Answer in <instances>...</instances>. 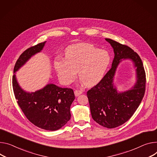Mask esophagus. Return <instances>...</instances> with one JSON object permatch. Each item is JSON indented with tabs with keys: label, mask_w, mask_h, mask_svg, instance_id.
Segmentation results:
<instances>
[{
	"label": "esophagus",
	"mask_w": 157,
	"mask_h": 157,
	"mask_svg": "<svg viewBox=\"0 0 157 157\" xmlns=\"http://www.w3.org/2000/svg\"><path fill=\"white\" fill-rule=\"evenodd\" d=\"M82 93V91H81V90H75V96H76V97L78 96L79 95H80Z\"/></svg>",
	"instance_id": "obj_1"
}]
</instances>
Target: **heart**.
I'll use <instances>...</instances> for the list:
<instances>
[{
  "label": "heart",
  "instance_id": "b5f03b06",
  "mask_svg": "<svg viewBox=\"0 0 157 157\" xmlns=\"http://www.w3.org/2000/svg\"><path fill=\"white\" fill-rule=\"evenodd\" d=\"M111 63L108 52L89 44H79L69 48L65 59L55 64L59 79L63 84L73 82L78 72L85 86H94L104 78Z\"/></svg>",
  "mask_w": 157,
  "mask_h": 157
}]
</instances>
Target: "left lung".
Returning <instances> with one entry per match:
<instances>
[{
	"label": "left lung",
	"mask_w": 157,
	"mask_h": 157,
	"mask_svg": "<svg viewBox=\"0 0 157 157\" xmlns=\"http://www.w3.org/2000/svg\"><path fill=\"white\" fill-rule=\"evenodd\" d=\"M113 49L115 57L111 68L103 79L87 92L93 119L104 127H118L129 120L138 108L145 91L146 76L138 54L126 45L106 38ZM131 60L136 71V82L130 90L119 92L113 84L119 64Z\"/></svg>",
	"instance_id": "1"
}]
</instances>
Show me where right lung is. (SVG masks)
<instances>
[{
  "label": "right lung",
  "instance_id": "obj_1",
  "mask_svg": "<svg viewBox=\"0 0 157 157\" xmlns=\"http://www.w3.org/2000/svg\"><path fill=\"white\" fill-rule=\"evenodd\" d=\"M46 42L26 49L19 56L13 68L12 87L17 103L27 118L42 129L56 131L71 118L70 107L75 99L73 90L50 83L35 92H27L20 86L15 75L32 56L43 49Z\"/></svg>",
  "mask_w": 157,
  "mask_h": 157
}]
</instances>
